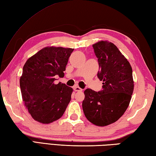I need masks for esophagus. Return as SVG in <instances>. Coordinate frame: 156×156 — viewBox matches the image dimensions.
I'll return each mask as SVG.
<instances>
[{"label": "esophagus", "mask_w": 156, "mask_h": 156, "mask_svg": "<svg viewBox=\"0 0 156 156\" xmlns=\"http://www.w3.org/2000/svg\"><path fill=\"white\" fill-rule=\"evenodd\" d=\"M73 89H74L75 91H83V89L79 87H78V86L73 87Z\"/></svg>", "instance_id": "1"}]
</instances>
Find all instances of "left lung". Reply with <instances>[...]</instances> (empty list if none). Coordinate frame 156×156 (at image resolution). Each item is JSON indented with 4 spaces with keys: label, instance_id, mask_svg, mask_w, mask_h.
<instances>
[{
    "label": "left lung",
    "instance_id": "left-lung-1",
    "mask_svg": "<svg viewBox=\"0 0 156 156\" xmlns=\"http://www.w3.org/2000/svg\"><path fill=\"white\" fill-rule=\"evenodd\" d=\"M99 69L98 78L102 89L84 91L83 109L84 115L94 125L104 126L117 121L130 102L133 80L130 63L114 44L100 41L93 44Z\"/></svg>",
    "mask_w": 156,
    "mask_h": 156
}]
</instances>
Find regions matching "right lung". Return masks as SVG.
<instances>
[{
	"label": "right lung",
	"instance_id": "1",
	"mask_svg": "<svg viewBox=\"0 0 156 156\" xmlns=\"http://www.w3.org/2000/svg\"><path fill=\"white\" fill-rule=\"evenodd\" d=\"M73 49L47 47L30 57L23 68L20 87L23 100L31 117L43 124L61 118L71 100L73 89L59 83L64 76Z\"/></svg>",
	"mask_w": 156,
	"mask_h": 156
}]
</instances>
